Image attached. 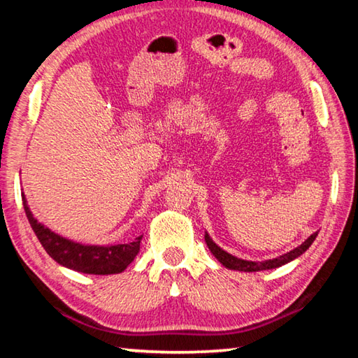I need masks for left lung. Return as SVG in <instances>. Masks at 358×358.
I'll return each mask as SVG.
<instances>
[{
    "label": "left lung",
    "mask_w": 358,
    "mask_h": 358,
    "mask_svg": "<svg viewBox=\"0 0 358 358\" xmlns=\"http://www.w3.org/2000/svg\"><path fill=\"white\" fill-rule=\"evenodd\" d=\"M319 232H314L311 237H308L303 243L295 248L287 254H282V256L276 257V259H270V260H264V262H251V260H243V259H238L232 256V254L226 252L224 250H221L220 246H217L213 240L208 237V234H205V241H207V246L208 250L213 252V256L220 260V262L226 266V268L230 270H238V271H260V270H270V268H278V266H281L284 264L290 262V260L296 259L299 256H301L303 252H305L308 248L313 245V241L316 240Z\"/></svg>",
    "instance_id": "1"
}]
</instances>
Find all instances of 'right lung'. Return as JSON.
Returning a JSON list of instances; mask_svg holds the SVG:
<instances>
[{
	"label": "right lung",
	"instance_id": "1",
	"mask_svg": "<svg viewBox=\"0 0 358 358\" xmlns=\"http://www.w3.org/2000/svg\"><path fill=\"white\" fill-rule=\"evenodd\" d=\"M22 199L28 221L31 224L41 245L44 246V250L53 260H57L59 265L68 266L71 270L88 275L121 273L134 260L138 250H141L142 237H137L129 243L115 246H85L66 240L42 226L38 220H34L23 194Z\"/></svg>",
	"mask_w": 358,
	"mask_h": 358
}]
</instances>
